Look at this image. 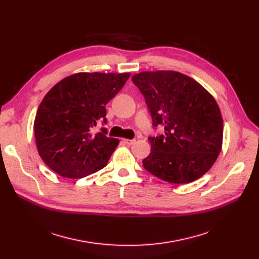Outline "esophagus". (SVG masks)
Segmentation results:
<instances>
[{"label":"esophagus","mask_w":259,"mask_h":259,"mask_svg":"<svg viewBox=\"0 0 259 259\" xmlns=\"http://www.w3.org/2000/svg\"><path fill=\"white\" fill-rule=\"evenodd\" d=\"M122 142H124L126 145H133L135 143V140H128V139H124L122 140Z\"/></svg>","instance_id":"esophagus-1"}]
</instances>
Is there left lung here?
Segmentation results:
<instances>
[{"mask_svg": "<svg viewBox=\"0 0 259 259\" xmlns=\"http://www.w3.org/2000/svg\"><path fill=\"white\" fill-rule=\"evenodd\" d=\"M146 99L153 126L165 135L149 138L147 171L171 184H188L207 173L223 146V117L213 95L198 81L171 70L132 76Z\"/></svg>", "mask_w": 259, "mask_h": 259, "instance_id": "obj_1", "label": "left lung"}]
</instances>
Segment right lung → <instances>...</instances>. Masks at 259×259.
Segmentation results:
<instances>
[{
	"mask_svg": "<svg viewBox=\"0 0 259 259\" xmlns=\"http://www.w3.org/2000/svg\"><path fill=\"white\" fill-rule=\"evenodd\" d=\"M130 73L78 72L61 79L40 102L33 130L45 164L67 179H81L103 169L119 141L93 133L106 122V105Z\"/></svg>",
	"mask_w": 259,
	"mask_h": 259,
	"instance_id": "1",
	"label": "right lung"
}]
</instances>
